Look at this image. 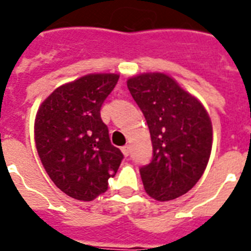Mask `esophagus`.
<instances>
[{"mask_svg":"<svg viewBox=\"0 0 251 251\" xmlns=\"http://www.w3.org/2000/svg\"><path fill=\"white\" fill-rule=\"evenodd\" d=\"M121 151H122V153L125 155V156H129V155H130V147H129V146H124V147L121 149Z\"/></svg>","mask_w":251,"mask_h":251,"instance_id":"obj_1","label":"esophagus"}]
</instances>
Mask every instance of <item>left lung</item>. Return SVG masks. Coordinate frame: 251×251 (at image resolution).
<instances>
[{"label":"left lung","instance_id":"1","mask_svg":"<svg viewBox=\"0 0 251 251\" xmlns=\"http://www.w3.org/2000/svg\"><path fill=\"white\" fill-rule=\"evenodd\" d=\"M152 142V159L139 169L145 190L156 201L186 194L202 177L212 147V125L201 102L160 73L127 80Z\"/></svg>","mask_w":251,"mask_h":251}]
</instances>
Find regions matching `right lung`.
I'll return each mask as SVG.
<instances>
[{
    "label": "right lung",
    "mask_w": 251,
    "mask_h": 251,
    "mask_svg": "<svg viewBox=\"0 0 251 251\" xmlns=\"http://www.w3.org/2000/svg\"><path fill=\"white\" fill-rule=\"evenodd\" d=\"M117 74H90L45 99L35 120L37 153L54 185L78 201H94L108 189L124 155L110 143L100 109Z\"/></svg>",
    "instance_id": "right-lung-1"
}]
</instances>
